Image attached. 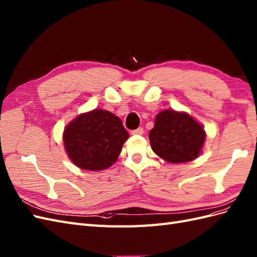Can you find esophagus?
Masks as SVG:
<instances>
[{
    "mask_svg": "<svg viewBox=\"0 0 257 257\" xmlns=\"http://www.w3.org/2000/svg\"><path fill=\"white\" fill-rule=\"evenodd\" d=\"M131 134L133 135H137V136H141V135H143L144 134V130H143V128H138V129H136V130H133L131 131Z\"/></svg>",
    "mask_w": 257,
    "mask_h": 257,
    "instance_id": "esophagus-1",
    "label": "esophagus"
}]
</instances>
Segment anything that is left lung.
<instances>
[{"label": "left lung", "mask_w": 257, "mask_h": 257, "mask_svg": "<svg viewBox=\"0 0 257 257\" xmlns=\"http://www.w3.org/2000/svg\"><path fill=\"white\" fill-rule=\"evenodd\" d=\"M149 137L154 153L171 164L196 159L206 141V133L199 122L189 114L173 109L158 113Z\"/></svg>", "instance_id": "8db88e82"}]
</instances>
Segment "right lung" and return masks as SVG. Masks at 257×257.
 <instances>
[{
  "label": "right lung",
  "mask_w": 257,
  "mask_h": 257,
  "mask_svg": "<svg viewBox=\"0 0 257 257\" xmlns=\"http://www.w3.org/2000/svg\"><path fill=\"white\" fill-rule=\"evenodd\" d=\"M129 138L119 117L96 108L78 115L63 133L64 149L80 169L99 171L111 167Z\"/></svg>",
  "instance_id": "obj_1"
}]
</instances>
